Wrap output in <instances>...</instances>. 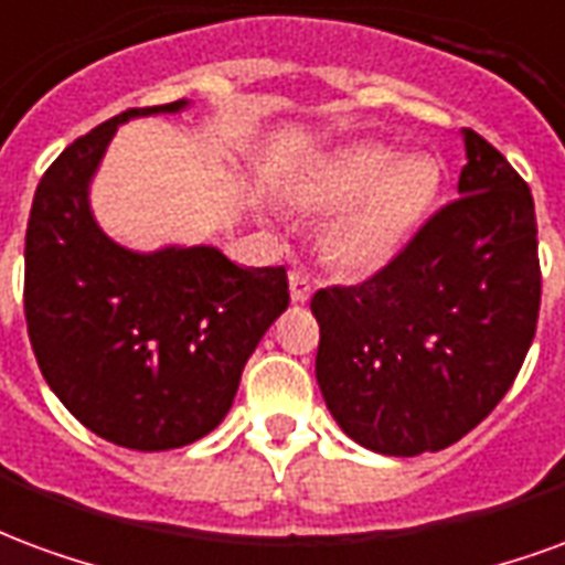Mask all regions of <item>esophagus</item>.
I'll return each instance as SVG.
<instances>
[{
    "instance_id": "obj_1",
    "label": "esophagus",
    "mask_w": 565,
    "mask_h": 565,
    "mask_svg": "<svg viewBox=\"0 0 565 565\" xmlns=\"http://www.w3.org/2000/svg\"><path fill=\"white\" fill-rule=\"evenodd\" d=\"M288 288H291V300L295 303H307L312 295V279L303 270H291L288 274Z\"/></svg>"
}]
</instances>
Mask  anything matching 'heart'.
<instances>
[{
  "mask_svg": "<svg viewBox=\"0 0 565 565\" xmlns=\"http://www.w3.org/2000/svg\"><path fill=\"white\" fill-rule=\"evenodd\" d=\"M439 189L430 159L403 156L379 143H352L310 162L288 195L307 210H340L324 246L337 267L373 274L413 237Z\"/></svg>",
  "mask_w": 565,
  "mask_h": 565,
  "instance_id": "obj_1",
  "label": "heart"
}]
</instances>
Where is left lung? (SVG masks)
Returning a JSON list of instances; mask_svg holds the SVG:
<instances>
[{
    "label": "left lung",
    "mask_w": 565,
    "mask_h": 565,
    "mask_svg": "<svg viewBox=\"0 0 565 565\" xmlns=\"http://www.w3.org/2000/svg\"><path fill=\"white\" fill-rule=\"evenodd\" d=\"M467 164L379 274L319 288L316 379L333 422L391 457L443 451L512 388L536 337V207L497 147L463 129Z\"/></svg>",
    "instance_id": "8db88e82"
}]
</instances>
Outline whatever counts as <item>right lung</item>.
<instances>
[{"mask_svg": "<svg viewBox=\"0 0 565 565\" xmlns=\"http://www.w3.org/2000/svg\"><path fill=\"white\" fill-rule=\"evenodd\" d=\"M186 105L131 108L68 143L26 225L23 310L41 376L84 427L135 451L207 436L288 307L286 267H241L216 246L131 253L98 228L89 180L119 122Z\"/></svg>", "mask_w": 565, "mask_h": 565, "instance_id": "add662e5", "label": "right lung"}]
</instances>
